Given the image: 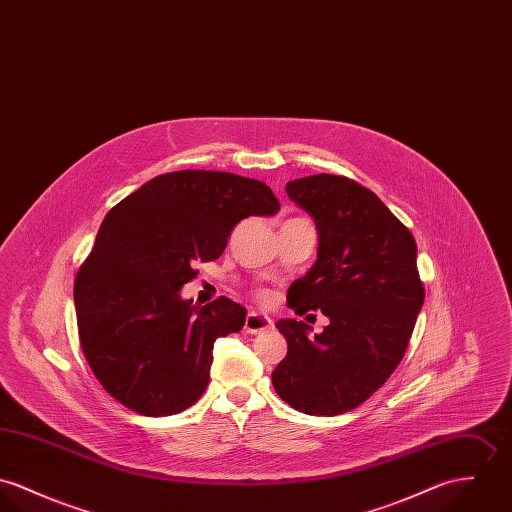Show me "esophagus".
Returning <instances> with one entry per match:
<instances>
[{
	"label": "esophagus",
	"mask_w": 512,
	"mask_h": 512,
	"mask_svg": "<svg viewBox=\"0 0 512 512\" xmlns=\"http://www.w3.org/2000/svg\"><path fill=\"white\" fill-rule=\"evenodd\" d=\"M271 324H273V322H271L269 316H263V314H257V312H249L247 318H245L243 330H245L247 334H261V332L269 330Z\"/></svg>",
	"instance_id": "34e87169"
}]
</instances>
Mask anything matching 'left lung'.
I'll return each mask as SVG.
<instances>
[{
	"label": "left lung",
	"mask_w": 512,
	"mask_h": 512,
	"mask_svg": "<svg viewBox=\"0 0 512 512\" xmlns=\"http://www.w3.org/2000/svg\"><path fill=\"white\" fill-rule=\"evenodd\" d=\"M288 198L318 229V259L290 284L294 314L322 310V334L302 320L277 322L288 341L273 371L277 395L314 416L363 404L393 375L424 304L416 241L408 228L359 182L312 174L286 184Z\"/></svg>",
	"instance_id": "obj_1"
}]
</instances>
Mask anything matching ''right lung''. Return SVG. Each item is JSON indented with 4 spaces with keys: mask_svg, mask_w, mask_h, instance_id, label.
<instances>
[{
    "mask_svg": "<svg viewBox=\"0 0 512 512\" xmlns=\"http://www.w3.org/2000/svg\"><path fill=\"white\" fill-rule=\"evenodd\" d=\"M281 204L259 180L231 172L155 176L104 218L74 281L84 357L100 385L145 416H171L204 395L218 338L239 332L245 308L220 296L196 306L180 288L218 259L229 233Z\"/></svg>",
    "mask_w": 512,
    "mask_h": 512,
    "instance_id": "obj_1",
    "label": "right lung"
}]
</instances>
